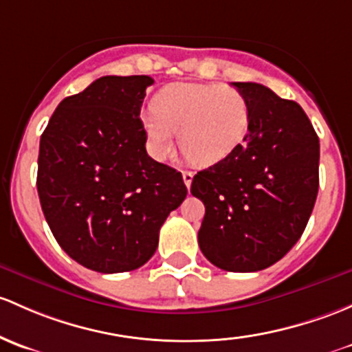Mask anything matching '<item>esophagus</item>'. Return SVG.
<instances>
[{
    "label": "esophagus",
    "instance_id": "obj_1",
    "mask_svg": "<svg viewBox=\"0 0 352 352\" xmlns=\"http://www.w3.org/2000/svg\"><path fill=\"white\" fill-rule=\"evenodd\" d=\"M182 177H184V184H186L187 188H188V187H190V184H192V179H194V172H190V170H184Z\"/></svg>",
    "mask_w": 352,
    "mask_h": 352
}]
</instances>
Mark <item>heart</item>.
Masks as SVG:
<instances>
[{"label": "heart", "instance_id": "heart-1", "mask_svg": "<svg viewBox=\"0 0 352 352\" xmlns=\"http://www.w3.org/2000/svg\"><path fill=\"white\" fill-rule=\"evenodd\" d=\"M250 102L239 89L202 82H173L155 96L143 129L155 158L164 160L179 145L194 164L209 166L228 158L250 129Z\"/></svg>", "mask_w": 352, "mask_h": 352}]
</instances>
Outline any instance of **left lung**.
<instances>
[{
  "label": "left lung",
  "mask_w": 352,
  "mask_h": 352,
  "mask_svg": "<svg viewBox=\"0 0 352 352\" xmlns=\"http://www.w3.org/2000/svg\"><path fill=\"white\" fill-rule=\"evenodd\" d=\"M250 102V129L190 192L206 206L204 256L226 272L265 270L300 239L319 190V136L295 101L256 82H232Z\"/></svg>",
  "instance_id": "obj_1"
}]
</instances>
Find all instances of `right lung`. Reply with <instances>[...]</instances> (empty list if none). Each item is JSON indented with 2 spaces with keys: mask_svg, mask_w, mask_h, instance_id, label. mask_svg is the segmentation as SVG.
<instances>
[{
  "mask_svg": "<svg viewBox=\"0 0 352 352\" xmlns=\"http://www.w3.org/2000/svg\"><path fill=\"white\" fill-rule=\"evenodd\" d=\"M151 84L148 76L99 77L57 106L40 138L43 216L62 250L94 272L145 265L187 195L182 173L146 153L140 111Z\"/></svg>",
  "mask_w": 352,
  "mask_h": 352,
  "instance_id": "obj_1",
  "label": "right lung"
}]
</instances>
